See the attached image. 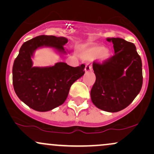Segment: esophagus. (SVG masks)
Here are the masks:
<instances>
[{
  "mask_svg": "<svg viewBox=\"0 0 154 154\" xmlns=\"http://www.w3.org/2000/svg\"><path fill=\"white\" fill-rule=\"evenodd\" d=\"M92 69H93V68H92L91 64H89V63H88V64L85 66V72H89L90 71H92Z\"/></svg>",
  "mask_w": 154,
  "mask_h": 154,
  "instance_id": "obj_1",
  "label": "esophagus"
}]
</instances>
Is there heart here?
<instances>
[{"label":"heart","instance_id":"heart-1","mask_svg":"<svg viewBox=\"0 0 154 154\" xmlns=\"http://www.w3.org/2000/svg\"><path fill=\"white\" fill-rule=\"evenodd\" d=\"M81 56L83 59L93 60L98 57L101 62H105L111 58V51L102 45H95L86 48L81 51Z\"/></svg>","mask_w":154,"mask_h":154}]
</instances>
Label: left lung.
<instances>
[{
    "label": "left lung",
    "instance_id": "8db88e82",
    "mask_svg": "<svg viewBox=\"0 0 154 154\" xmlns=\"http://www.w3.org/2000/svg\"><path fill=\"white\" fill-rule=\"evenodd\" d=\"M106 40L114 44L115 55L102 64L93 63L96 79L91 97L98 109L117 112L128 107L140 91L142 61L133 43L119 38Z\"/></svg>",
    "mask_w": 154,
    "mask_h": 154
}]
</instances>
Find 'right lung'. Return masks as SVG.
Wrapping results in <instances>:
<instances>
[{
  "label": "right lung",
  "mask_w": 154,
  "mask_h": 154,
  "mask_svg": "<svg viewBox=\"0 0 154 154\" xmlns=\"http://www.w3.org/2000/svg\"><path fill=\"white\" fill-rule=\"evenodd\" d=\"M67 42L63 37L40 35L21 47L13 65V85L19 99L31 109L45 112L61 106L72 85L84 75V64L72 67L57 62L54 66H33L32 59L38 49L50 48L63 56L67 54L63 48Z\"/></svg>",
  "instance_id": "right-lung-1"
}]
</instances>
